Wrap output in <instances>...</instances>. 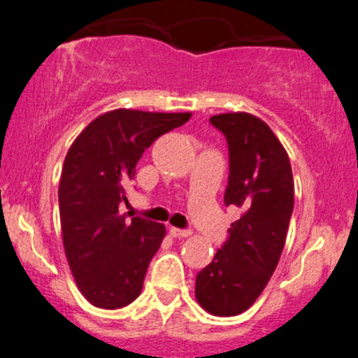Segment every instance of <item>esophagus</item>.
Returning a JSON list of instances; mask_svg holds the SVG:
<instances>
[{
  "label": "esophagus",
  "instance_id": "esophagus-1",
  "mask_svg": "<svg viewBox=\"0 0 358 358\" xmlns=\"http://www.w3.org/2000/svg\"><path fill=\"white\" fill-rule=\"evenodd\" d=\"M169 234H171L173 237H178V239H182V237H189L190 230H185V229H176V227H169Z\"/></svg>",
  "mask_w": 358,
  "mask_h": 358
}]
</instances>
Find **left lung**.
Masks as SVG:
<instances>
[{
  "label": "left lung",
  "instance_id": "left-lung-1",
  "mask_svg": "<svg viewBox=\"0 0 358 358\" xmlns=\"http://www.w3.org/2000/svg\"><path fill=\"white\" fill-rule=\"evenodd\" d=\"M229 143L225 204L241 209L229 239L196 277V298L206 312L234 317L258 299L277 268L294 206L286 149L265 121L248 112L213 115Z\"/></svg>",
  "mask_w": 358,
  "mask_h": 358
}]
</instances>
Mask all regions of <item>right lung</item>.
<instances>
[{
  "mask_svg": "<svg viewBox=\"0 0 358 358\" xmlns=\"http://www.w3.org/2000/svg\"><path fill=\"white\" fill-rule=\"evenodd\" d=\"M190 112L115 109L93 119L69 149L59 185L60 227L71 272L93 306L115 310L138 298L162 223L119 215L145 149L185 124Z\"/></svg>",
  "mask_w": 358,
  "mask_h": 358,
  "instance_id": "obj_1",
  "label": "right lung"
}]
</instances>
